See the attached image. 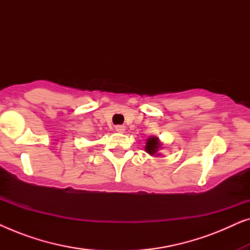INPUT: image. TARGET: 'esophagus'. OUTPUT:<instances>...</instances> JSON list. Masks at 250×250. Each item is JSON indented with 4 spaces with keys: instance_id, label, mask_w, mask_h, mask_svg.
<instances>
[{
    "instance_id": "34e87169",
    "label": "esophagus",
    "mask_w": 250,
    "mask_h": 250,
    "mask_svg": "<svg viewBox=\"0 0 250 250\" xmlns=\"http://www.w3.org/2000/svg\"><path fill=\"white\" fill-rule=\"evenodd\" d=\"M116 132H118V133H124V132H125V126H123V125L116 126Z\"/></svg>"
}]
</instances>
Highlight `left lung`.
Segmentation results:
<instances>
[{"label": "left lung", "instance_id": "8db88e82", "mask_svg": "<svg viewBox=\"0 0 250 250\" xmlns=\"http://www.w3.org/2000/svg\"><path fill=\"white\" fill-rule=\"evenodd\" d=\"M160 146H162V143L159 142V139L156 138V136H151V138L146 140V151L150 155H156Z\"/></svg>", "mask_w": 250, "mask_h": 250}]
</instances>
